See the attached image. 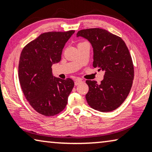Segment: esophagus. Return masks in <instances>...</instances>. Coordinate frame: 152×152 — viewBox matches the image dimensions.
<instances>
[{
  "instance_id": "34e87169",
  "label": "esophagus",
  "mask_w": 152,
  "mask_h": 152,
  "mask_svg": "<svg viewBox=\"0 0 152 152\" xmlns=\"http://www.w3.org/2000/svg\"><path fill=\"white\" fill-rule=\"evenodd\" d=\"M83 83L82 79L78 78V79H76V80H75V82H74V84H75V85H78L79 84H80V83Z\"/></svg>"
}]
</instances>
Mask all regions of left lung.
<instances>
[{
    "label": "left lung",
    "instance_id": "1",
    "mask_svg": "<svg viewBox=\"0 0 152 152\" xmlns=\"http://www.w3.org/2000/svg\"><path fill=\"white\" fill-rule=\"evenodd\" d=\"M77 37L86 38L94 51V67L104 72L100 84L86 80L89 91L85 96L91 108L102 112H112L125 101L131 90L134 70L131 55L119 36L100 28L82 29Z\"/></svg>",
    "mask_w": 152,
    "mask_h": 152
}]
</instances>
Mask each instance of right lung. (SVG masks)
<instances>
[{
    "label": "right lung",
    "mask_w": 152,
    "mask_h": 152,
    "mask_svg": "<svg viewBox=\"0 0 152 152\" xmlns=\"http://www.w3.org/2000/svg\"><path fill=\"white\" fill-rule=\"evenodd\" d=\"M75 31L43 33L21 52L18 78L30 105L46 116L61 112L74 86L71 78L63 80L52 74V66L61 59L63 49Z\"/></svg>",
    "instance_id": "obj_1"
}]
</instances>
